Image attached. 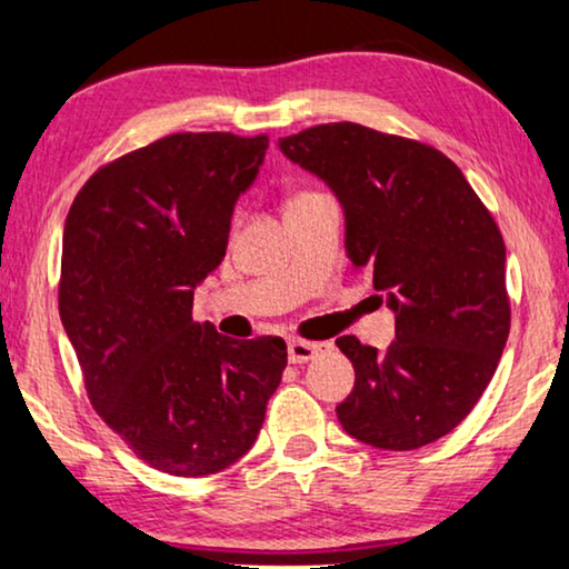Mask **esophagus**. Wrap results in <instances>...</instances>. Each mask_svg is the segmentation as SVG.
<instances>
[{"instance_id": "obj_1", "label": "esophagus", "mask_w": 569, "mask_h": 569, "mask_svg": "<svg viewBox=\"0 0 569 569\" xmlns=\"http://www.w3.org/2000/svg\"><path fill=\"white\" fill-rule=\"evenodd\" d=\"M326 349H329V345H323V341H306V339L287 341V357H290V362H295V365L313 360L316 355L326 352Z\"/></svg>"}]
</instances>
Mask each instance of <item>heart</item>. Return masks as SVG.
Listing matches in <instances>:
<instances>
[{"mask_svg": "<svg viewBox=\"0 0 569 569\" xmlns=\"http://www.w3.org/2000/svg\"><path fill=\"white\" fill-rule=\"evenodd\" d=\"M308 193H316V191H300L298 197H295V199H300V197H308Z\"/></svg>", "mask_w": 569, "mask_h": 569, "instance_id": "heart-1", "label": "heart"}]
</instances>
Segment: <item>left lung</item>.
I'll return each instance as SVG.
<instances>
[{
  "mask_svg": "<svg viewBox=\"0 0 569 569\" xmlns=\"http://www.w3.org/2000/svg\"><path fill=\"white\" fill-rule=\"evenodd\" d=\"M345 207L347 253L396 313L386 352L337 339L355 391L337 407L347 435L415 450L477 407L510 333L505 240L450 158L417 139L339 121L279 139Z\"/></svg>",
  "mask_w": 569,
  "mask_h": 569,
  "instance_id": "8db88e82",
  "label": "left lung"
}]
</instances>
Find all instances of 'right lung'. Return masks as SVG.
<instances>
[{
	"label": "right lung",
	"mask_w": 569,
	"mask_h": 569,
	"mask_svg": "<svg viewBox=\"0 0 569 569\" xmlns=\"http://www.w3.org/2000/svg\"><path fill=\"white\" fill-rule=\"evenodd\" d=\"M269 137L183 131L121 154L69 207L59 316L98 417L152 469L207 477L256 442L287 368L279 337L191 318Z\"/></svg>",
	"instance_id": "right-lung-1"
}]
</instances>
